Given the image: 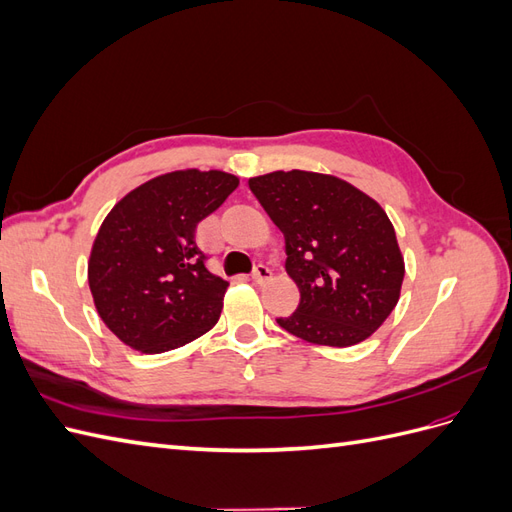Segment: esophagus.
I'll use <instances>...</instances> for the list:
<instances>
[{
	"mask_svg": "<svg viewBox=\"0 0 512 512\" xmlns=\"http://www.w3.org/2000/svg\"><path fill=\"white\" fill-rule=\"evenodd\" d=\"M252 280L256 282V284H265V282H269L271 280V269L267 267V265H256V269H254V273H252Z\"/></svg>",
	"mask_w": 512,
	"mask_h": 512,
	"instance_id": "esophagus-1",
	"label": "esophagus"
}]
</instances>
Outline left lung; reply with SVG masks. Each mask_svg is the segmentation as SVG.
<instances>
[{
	"label": "left lung",
	"mask_w": 512,
	"mask_h": 512,
	"mask_svg": "<svg viewBox=\"0 0 512 512\" xmlns=\"http://www.w3.org/2000/svg\"><path fill=\"white\" fill-rule=\"evenodd\" d=\"M250 190L286 239L297 312L277 318L309 344H361L395 309L404 256L389 215L352 183L309 170H275Z\"/></svg>",
	"instance_id": "1"
}]
</instances>
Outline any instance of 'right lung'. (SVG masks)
I'll list each match as a JSON object with an SVG mask.
<instances>
[{"label":"right lung","mask_w":512,"mask_h":512,"mask_svg":"<svg viewBox=\"0 0 512 512\" xmlns=\"http://www.w3.org/2000/svg\"><path fill=\"white\" fill-rule=\"evenodd\" d=\"M237 185L224 170H173L138 185L106 215L87 280L102 322L123 344L160 354L215 327L228 282L205 267L194 235Z\"/></svg>","instance_id":"1"}]
</instances>
